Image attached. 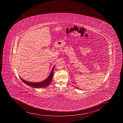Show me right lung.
I'll return each mask as SVG.
<instances>
[{
  "mask_svg": "<svg viewBox=\"0 0 123 123\" xmlns=\"http://www.w3.org/2000/svg\"><path fill=\"white\" fill-rule=\"evenodd\" d=\"M55 67H54L53 68H52L51 73H50V74L49 75V77H48L45 80H43V81L40 82H37V83H32V82H30L27 81L26 80H24V79H22V78H21L19 77L21 80L24 83L26 84L27 85L32 87L34 88H40L45 87L46 86H47L48 85L50 84L52 80V77H53V71Z\"/></svg>",
  "mask_w": 123,
  "mask_h": 123,
  "instance_id": "obj_1",
  "label": "right lung"
}]
</instances>
